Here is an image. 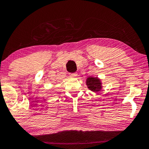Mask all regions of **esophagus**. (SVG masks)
<instances>
[{
	"label": "esophagus",
	"instance_id": "esophagus-1",
	"mask_svg": "<svg viewBox=\"0 0 149 149\" xmlns=\"http://www.w3.org/2000/svg\"><path fill=\"white\" fill-rule=\"evenodd\" d=\"M70 76L71 77H76L77 76V73H70Z\"/></svg>",
	"mask_w": 149,
	"mask_h": 149
}]
</instances>
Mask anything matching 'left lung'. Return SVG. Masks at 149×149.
Here are the masks:
<instances>
[{
  "label": "left lung",
  "instance_id": "obj_1",
  "mask_svg": "<svg viewBox=\"0 0 149 149\" xmlns=\"http://www.w3.org/2000/svg\"><path fill=\"white\" fill-rule=\"evenodd\" d=\"M86 83L88 88L93 92H99L102 89V83H101L100 80L98 79L97 77L95 78L89 77L87 78Z\"/></svg>",
  "mask_w": 149,
  "mask_h": 149
}]
</instances>
